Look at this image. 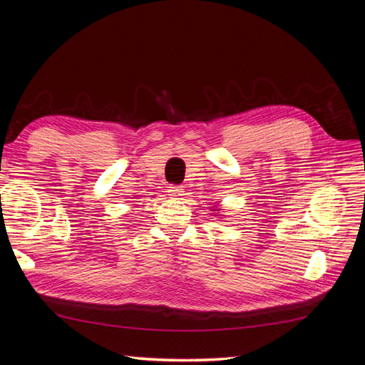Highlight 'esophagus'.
Here are the masks:
<instances>
[{"label":"esophagus","mask_w":365,"mask_h":365,"mask_svg":"<svg viewBox=\"0 0 365 365\" xmlns=\"http://www.w3.org/2000/svg\"><path fill=\"white\" fill-rule=\"evenodd\" d=\"M168 193H169V196L178 200V197H180L182 193H183V187H180V185H169Z\"/></svg>","instance_id":"obj_1"}]
</instances>
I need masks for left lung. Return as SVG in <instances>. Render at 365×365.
Segmentation results:
<instances>
[{
    "instance_id": "8db88e82",
    "label": "left lung",
    "mask_w": 365,
    "mask_h": 365,
    "mask_svg": "<svg viewBox=\"0 0 365 365\" xmlns=\"http://www.w3.org/2000/svg\"><path fill=\"white\" fill-rule=\"evenodd\" d=\"M212 212H215V214H217V212H220V209H218L217 205H212Z\"/></svg>"
}]
</instances>
